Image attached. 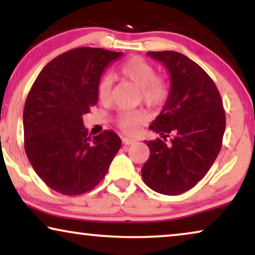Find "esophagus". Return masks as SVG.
<instances>
[{
    "instance_id": "34e87169",
    "label": "esophagus",
    "mask_w": 255,
    "mask_h": 255,
    "mask_svg": "<svg viewBox=\"0 0 255 255\" xmlns=\"http://www.w3.org/2000/svg\"><path fill=\"white\" fill-rule=\"evenodd\" d=\"M135 140L134 139H132V138H128V137H124L123 138V144L124 145H131V144H133Z\"/></svg>"
}]
</instances>
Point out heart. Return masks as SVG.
Returning <instances> with one entry per match:
<instances>
[{
  "label": "heart",
  "instance_id": "heart-1",
  "mask_svg": "<svg viewBox=\"0 0 255 255\" xmlns=\"http://www.w3.org/2000/svg\"><path fill=\"white\" fill-rule=\"evenodd\" d=\"M121 74L139 88L141 100L151 108L163 106L168 99V85L161 76L155 75L153 66L140 57L130 58L121 67ZM113 82L108 75H103L97 82V97L100 102L108 104L111 100ZM146 121V115L142 110L121 111L117 116V124L125 133L132 134L138 130V127Z\"/></svg>",
  "mask_w": 255,
  "mask_h": 255
}]
</instances>
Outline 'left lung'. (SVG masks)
<instances>
[{
	"label": "left lung",
	"mask_w": 255,
	"mask_h": 255,
	"mask_svg": "<svg viewBox=\"0 0 255 255\" xmlns=\"http://www.w3.org/2000/svg\"><path fill=\"white\" fill-rule=\"evenodd\" d=\"M147 55L168 71L170 89L161 113L149 125L162 138L145 141L149 158L141 176L152 190L174 196L196 186L215 162L225 131V111L215 82L196 62L174 51Z\"/></svg>",
	"instance_id": "left-lung-1"
}]
</instances>
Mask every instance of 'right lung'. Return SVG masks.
<instances>
[{
  "mask_svg": "<svg viewBox=\"0 0 255 255\" xmlns=\"http://www.w3.org/2000/svg\"><path fill=\"white\" fill-rule=\"evenodd\" d=\"M122 52L79 47L41 69L23 111L24 147L37 175L62 195L92 190L106 176L121 138L111 130L88 137L83 115L96 106L97 82Z\"/></svg>",
  "mask_w": 255,
  "mask_h": 255,
  "instance_id": "right-lung-1",
  "label": "right lung"
}]
</instances>
